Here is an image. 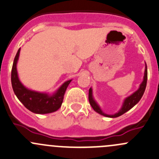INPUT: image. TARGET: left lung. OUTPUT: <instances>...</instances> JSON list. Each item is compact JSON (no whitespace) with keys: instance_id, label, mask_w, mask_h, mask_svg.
<instances>
[{"instance_id":"left-lung-1","label":"left lung","mask_w":159,"mask_h":159,"mask_svg":"<svg viewBox=\"0 0 159 159\" xmlns=\"http://www.w3.org/2000/svg\"><path fill=\"white\" fill-rule=\"evenodd\" d=\"M147 78H148V70H147V66L145 65V75H144V80L142 81V83L141 84L140 88H139L138 91H136L134 94H131V96L128 97L125 100L124 104L122 105V108H121V110L118 112V113L115 114V115H106V114L104 113L101 108H99L98 105H97L94 100L92 98V90L91 89H89V103L91 105V106L92 107V108L96 112H98L100 115H104V116L106 117H110V118H117L118 116H121V115L125 114V112H127L128 111L131 109V108L134 106L138 102L140 101V99L142 98V95H143L144 92H145V88H146V84H147Z\"/></svg>"}]
</instances>
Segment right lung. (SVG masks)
Instances as JSON below:
<instances>
[{"label":"right lung","mask_w":159,"mask_h":159,"mask_svg":"<svg viewBox=\"0 0 159 159\" xmlns=\"http://www.w3.org/2000/svg\"><path fill=\"white\" fill-rule=\"evenodd\" d=\"M20 50V48H19L14 57L11 70V84L14 94L19 101L25 105V108L34 113L48 114L59 109L63 102L65 91L71 80L64 83L60 89L52 95L30 91L26 89L19 81L17 76V62L18 60Z\"/></svg>","instance_id":"add662e5"}]
</instances>
